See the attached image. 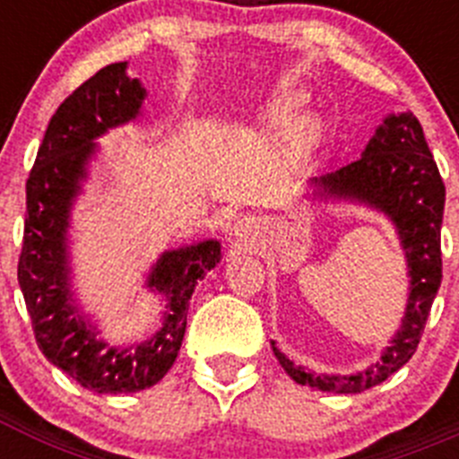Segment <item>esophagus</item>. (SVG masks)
Instances as JSON below:
<instances>
[{"label":"esophagus","instance_id":"esophagus-1","mask_svg":"<svg viewBox=\"0 0 459 459\" xmlns=\"http://www.w3.org/2000/svg\"><path fill=\"white\" fill-rule=\"evenodd\" d=\"M259 234H262V222H259V218H241L234 225V237L243 243H253Z\"/></svg>","mask_w":459,"mask_h":459}]
</instances>
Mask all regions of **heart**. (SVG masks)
Returning a JSON list of instances; mask_svg holds the SVG:
<instances>
[{"mask_svg": "<svg viewBox=\"0 0 459 459\" xmlns=\"http://www.w3.org/2000/svg\"><path fill=\"white\" fill-rule=\"evenodd\" d=\"M266 121H269L273 128H280V131L294 133L299 144L306 149H310L312 144L319 140V135H322V128H319V124L315 119L299 121V100L296 99L278 100V103L269 109Z\"/></svg>", "mask_w": 459, "mask_h": 459, "instance_id": "heart-1", "label": "heart"}]
</instances>
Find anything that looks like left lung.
<instances>
[{
    "label": "left lung",
    "mask_w": 459,
    "mask_h": 459,
    "mask_svg": "<svg viewBox=\"0 0 459 459\" xmlns=\"http://www.w3.org/2000/svg\"><path fill=\"white\" fill-rule=\"evenodd\" d=\"M307 200L351 202L386 216L407 257L409 299L404 317L381 359L354 375H317L296 366L271 340L282 370L301 386L326 393H360L377 386L413 356L441 285V218L446 188L423 128L411 112L388 115L359 160L307 181Z\"/></svg>",
    "instance_id": "1"
}]
</instances>
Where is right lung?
Wrapping results in <instances>:
<instances>
[{
  "label": "right lung",
  "instance_id": "1",
  "mask_svg": "<svg viewBox=\"0 0 459 459\" xmlns=\"http://www.w3.org/2000/svg\"><path fill=\"white\" fill-rule=\"evenodd\" d=\"M128 62L109 64L80 84L48 124L27 179V218L18 282L39 350L52 366L93 393H135L168 375L179 356L190 296L197 280L221 262L216 238L165 250L144 287L163 296V322L144 342L109 344L73 291L71 213L99 153L96 140L142 115L147 89Z\"/></svg>",
  "mask_w": 459,
  "mask_h": 459
}]
</instances>
